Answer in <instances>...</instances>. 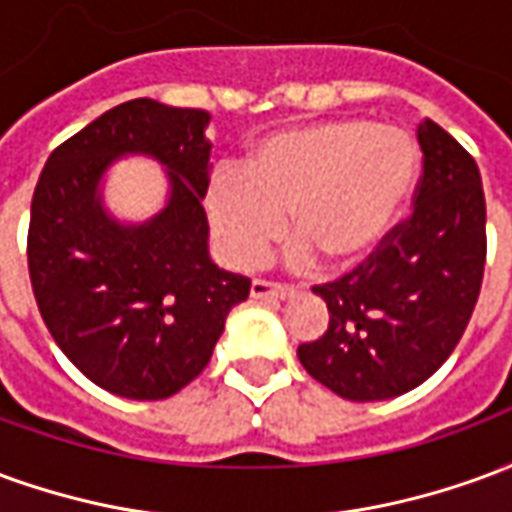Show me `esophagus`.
<instances>
[{"label":"esophagus","instance_id":"esophagus-1","mask_svg":"<svg viewBox=\"0 0 512 512\" xmlns=\"http://www.w3.org/2000/svg\"><path fill=\"white\" fill-rule=\"evenodd\" d=\"M252 299H260V301H282V299H290L296 290L290 288V285H279V282H266V279H255L252 282Z\"/></svg>","mask_w":512,"mask_h":512}]
</instances>
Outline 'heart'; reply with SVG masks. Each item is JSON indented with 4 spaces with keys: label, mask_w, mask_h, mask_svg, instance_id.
<instances>
[{
    "label": "heart",
    "mask_w": 512,
    "mask_h": 512,
    "mask_svg": "<svg viewBox=\"0 0 512 512\" xmlns=\"http://www.w3.org/2000/svg\"><path fill=\"white\" fill-rule=\"evenodd\" d=\"M419 180V147L400 128L323 120L263 136L241 172H219L205 213L227 263L257 266L288 216L293 260L362 263L395 227Z\"/></svg>",
    "instance_id": "heart-1"
}]
</instances>
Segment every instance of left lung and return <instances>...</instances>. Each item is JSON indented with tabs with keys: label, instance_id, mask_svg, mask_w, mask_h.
Segmentation results:
<instances>
[{
	"label": "left lung",
	"instance_id": "left-lung-1",
	"mask_svg": "<svg viewBox=\"0 0 512 512\" xmlns=\"http://www.w3.org/2000/svg\"><path fill=\"white\" fill-rule=\"evenodd\" d=\"M422 178L414 211L351 274L315 285L329 329L299 362L334 395L389 400L428 381L466 332L485 268L480 169L433 120L417 128Z\"/></svg>",
	"mask_w": 512,
	"mask_h": 512
}]
</instances>
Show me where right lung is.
Masks as SVG:
<instances>
[{"instance_id": "right-lung-1", "label": "right lung", "mask_w": 512, "mask_h": 512, "mask_svg": "<svg viewBox=\"0 0 512 512\" xmlns=\"http://www.w3.org/2000/svg\"><path fill=\"white\" fill-rule=\"evenodd\" d=\"M202 109L134 98L65 139L32 194L27 260L35 301L62 354L128 400H164L200 376L249 279L208 255L211 142ZM123 155L168 169V205L117 223L100 180Z\"/></svg>"}]
</instances>
